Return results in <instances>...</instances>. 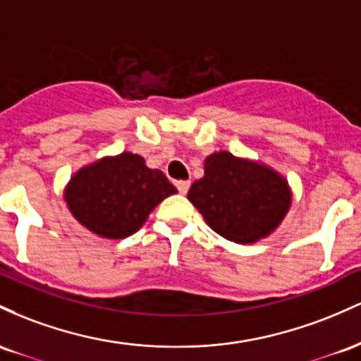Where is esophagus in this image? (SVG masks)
<instances>
[{
    "label": "esophagus",
    "mask_w": 361,
    "mask_h": 361,
    "mask_svg": "<svg viewBox=\"0 0 361 361\" xmlns=\"http://www.w3.org/2000/svg\"><path fill=\"white\" fill-rule=\"evenodd\" d=\"M176 185H177V189H179L180 194H185L189 191V188H191V182H189V180H179Z\"/></svg>",
    "instance_id": "obj_1"
}]
</instances>
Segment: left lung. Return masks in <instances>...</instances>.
<instances>
[{"mask_svg": "<svg viewBox=\"0 0 361 361\" xmlns=\"http://www.w3.org/2000/svg\"><path fill=\"white\" fill-rule=\"evenodd\" d=\"M188 200L218 235L235 244H254L281 224L291 191L268 165L216 152L204 160V177L191 185Z\"/></svg>", "mask_w": 361, "mask_h": 361, "instance_id": "obj_1", "label": "left lung"}]
</instances>
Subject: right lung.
<instances>
[{
	"instance_id": "obj_1",
	"label": "right lung",
	"mask_w": 361,
	"mask_h": 361,
	"mask_svg": "<svg viewBox=\"0 0 361 361\" xmlns=\"http://www.w3.org/2000/svg\"><path fill=\"white\" fill-rule=\"evenodd\" d=\"M176 192L161 170L123 152L80 169L64 189V201L85 228L116 240L137 232L153 208Z\"/></svg>"
}]
</instances>
